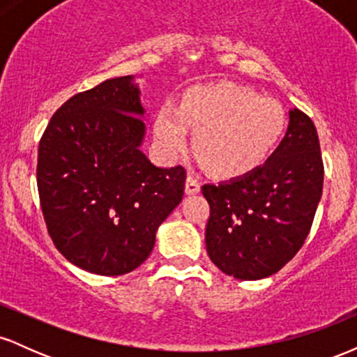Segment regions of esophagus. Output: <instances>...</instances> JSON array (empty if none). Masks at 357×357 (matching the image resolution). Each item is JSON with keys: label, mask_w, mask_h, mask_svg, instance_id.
<instances>
[{"label": "esophagus", "mask_w": 357, "mask_h": 357, "mask_svg": "<svg viewBox=\"0 0 357 357\" xmlns=\"http://www.w3.org/2000/svg\"><path fill=\"white\" fill-rule=\"evenodd\" d=\"M202 190V184H199L198 178L196 176L190 174L186 179V195H196V192H199Z\"/></svg>", "instance_id": "34e87169"}]
</instances>
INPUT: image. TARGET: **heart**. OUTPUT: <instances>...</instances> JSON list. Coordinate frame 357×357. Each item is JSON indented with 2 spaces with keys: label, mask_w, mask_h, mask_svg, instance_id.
I'll use <instances>...</instances> for the list:
<instances>
[{
  "label": "heart",
  "mask_w": 357,
  "mask_h": 357,
  "mask_svg": "<svg viewBox=\"0 0 357 357\" xmlns=\"http://www.w3.org/2000/svg\"><path fill=\"white\" fill-rule=\"evenodd\" d=\"M285 126V110L277 100L235 84H215L191 89L181 107L166 102L155 117L154 134L161 153L178 159L186 153L192 127L202 165L235 178L267 161Z\"/></svg>",
  "instance_id": "b5f03b06"
}]
</instances>
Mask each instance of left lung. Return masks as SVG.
Masks as SVG:
<instances>
[{"label":"left lung","instance_id":"left-lung-1","mask_svg":"<svg viewBox=\"0 0 357 357\" xmlns=\"http://www.w3.org/2000/svg\"><path fill=\"white\" fill-rule=\"evenodd\" d=\"M322 183L314 122L298 109H290L285 136L264 166L202 188L210 203L204 240L213 264L238 280L277 273L304 245Z\"/></svg>","mask_w":357,"mask_h":357}]
</instances>
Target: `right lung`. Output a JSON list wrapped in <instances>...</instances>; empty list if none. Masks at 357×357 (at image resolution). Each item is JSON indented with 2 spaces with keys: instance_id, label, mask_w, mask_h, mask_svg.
Here are the masks:
<instances>
[{
  "instance_id": "add662e5",
  "label": "right lung",
  "mask_w": 357,
  "mask_h": 357,
  "mask_svg": "<svg viewBox=\"0 0 357 357\" xmlns=\"http://www.w3.org/2000/svg\"><path fill=\"white\" fill-rule=\"evenodd\" d=\"M144 116L136 77H117L65 102L40 141L36 184L48 233L90 273L137 268L183 199L184 167H158L141 151Z\"/></svg>"
}]
</instances>
